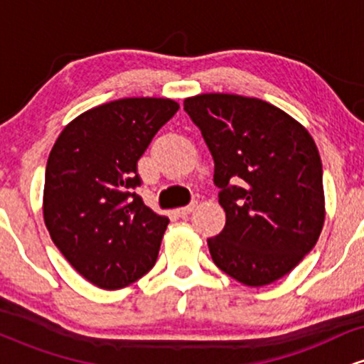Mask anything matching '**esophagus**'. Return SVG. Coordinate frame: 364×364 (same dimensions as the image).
<instances>
[{
	"label": "esophagus",
	"mask_w": 364,
	"mask_h": 364,
	"mask_svg": "<svg viewBox=\"0 0 364 364\" xmlns=\"http://www.w3.org/2000/svg\"><path fill=\"white\" fill-rule=\"evenodd\" d=\"M193 208H195V203H191V205H186V207L178 208L176 214H178L179 217H188V215L191 214V212H193Z\"/></svg>",
	"instance_id": "esophagus-1"
}]
</instances>
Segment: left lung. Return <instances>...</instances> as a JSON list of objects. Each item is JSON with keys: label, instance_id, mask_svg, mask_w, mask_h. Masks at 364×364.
I'll return each mask as SVG.
<instances>
[{"label": "left lung", "instance_id": "8db88e82", "mask_svg": "<svg viewBox=\"0 0 364 364\" xmlns=\"http://www.w3.org/2000/svg\"><path fill=\"white\" fill-rule=\"evenodd\" d=\"M185 111L214 157L225 212L223 232L207 240L212 260L245 286L279 281L311 252L323 228L315 141L299 121L257 97L200 94L185 99Z\"/></svg>", "mask_w": 364, "mask_h": 364}]
</instances>
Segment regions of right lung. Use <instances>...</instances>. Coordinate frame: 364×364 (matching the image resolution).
<instances>
[{
	"label": "right lung",
	"instance_id": "add662e5",
	"mask_svg": "<svg viewBox=\"0 0 364 364\" xmlns=\"http://www.w3.org/2000/svg\"><path fill=\"white\" fill-rule=\"evenodd\" d=\"M164 97H127L82 112L54 141L43 214L53 243L101 289H121L154 267L169 219L135 193L136 162L176 114Z\"/></svg>",
	"mask_w": 364,
	"mask_h": 364
}]
</instances>
